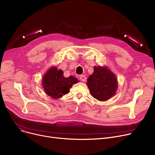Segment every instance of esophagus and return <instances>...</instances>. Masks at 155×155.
Wrapping results in <instances>:
<instances>
[{
  "mask_svg": "<svg viewBox=\"0 0 155 155\" xmlns=\"http://www.w3.org/2000/svg\"><path fill=\"white\" fill-rule=\"evenodd\" d=\"M79 78L81 81H82V82H85L86 81V77L85 75H81L79 76Z\"/></svg>",
  "mask_w": 155,
  "mask_h": 155,
  "instance_id": "1",
  "label": "esophagus"
}]
</instances>
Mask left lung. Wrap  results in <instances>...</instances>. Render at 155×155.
<instances>
[{
  "mask_svg": "<svg viewBox=\"0 0 155 155\" xmlns=\"http://www.w3.org/2000/svg\"><path fill=\"white\" fill-rule=\"evenodd\" d=\"M91 94L100 101H105L115 94L117 82L115 75L107 67H95L92 75L87 78Z\"/></svg>",
  "mask_w": 155,
  "mask_h": 155,
  "instance_id": "obj_1",
  "label": "left lung"
}]
</instances>
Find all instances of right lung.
Here are the masks:
<instances>
[{"instance_id":"right-lung-1","label":"right lung","mask_w":155,"mask_h":155,"mask_svg":"<svg viewBox=\"0 0 155 155\" xmlns=\"http://www.w3.org/2000/svg\"><path fill=\"white\" fill-rule=\"evenodd\" d=\"M63 71L53 67L48 70L43 78V86L48 95L53 99H58L63 95L69 92L73 84H77L78 80L73 76L64 77Z\"/></svg>"}]
</instances>
